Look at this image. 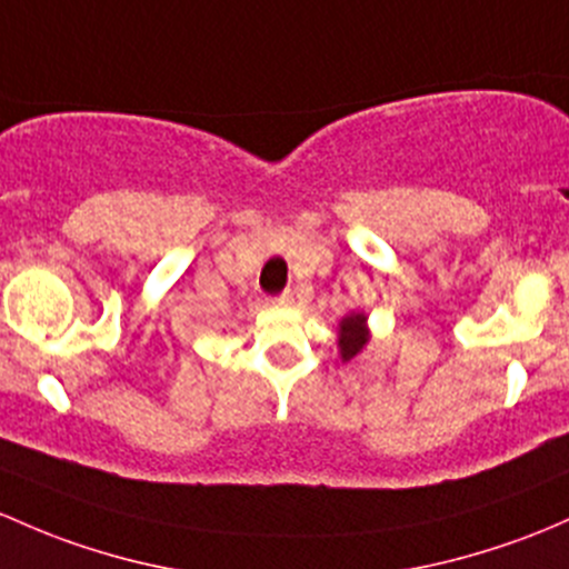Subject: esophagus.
<instances>
[{
  "label": "esophagus",
  "instance_id": "1",
  "mask_svg": "<svg viewBox=\"0 0 569 569\" xmlns=\"http://www.w3.org/2000/svg\"><path fill=\"white\" fill-rule=\"evenodd\" d=\"M272 302L274 305H291V302H295V295H291V291L286 289V291H280L278 297H272Z\"/></svg>",
  "mask_w": 569,
  "mask_h": 569
}]
</instances>
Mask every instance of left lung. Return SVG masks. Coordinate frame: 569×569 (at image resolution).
<instances>
[{
    "label": "left lung",
    "mask_w": 569,
    "mask_h": 569,
    "mask_svg": "<svg viewBox=\"0 0 569 569\" xmlns=\"http://www.w3.org/2000/svg\"><path fill=\"white\" fill-rule=\"evenodd\" d=\"M368 343V330H365V316L362 313H355L349 316V319L340 321V357H343L346 362L351 360V357H357L362 351V346Z\"/></svg>",
    "instance_id": "8db88e82"
}]
</instances>
